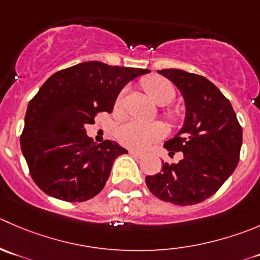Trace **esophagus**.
I'll return each instance as SVG.
<instances>
[{"label":"esophagus","mask_w":260,"mask_h":260,"mask_svg":"<svg viewBox=\"0 0 260 260\" xmlns=\"http://www.w3.org/2000/svg\"><path fill=\"white\" fill-rule=\"evenodd\" d=\"M129 155L135 156V157H142V156H143V152H141V151L131 150V151H129Z\"/></svg>","instance_id":"esophagus-1"}]
</instances>
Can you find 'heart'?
<instances>
[{"label":"heart","instance_id":"obj_1","mask_svg":"<svg viewBox=\"0 0 260 260\" xmlns=\"http://www.w3.org/2000/svg\"><path fill=\"white\" fill-rule=\"evenodd\" d=\"M142 87L148 96L158 105H166L175 98V89L169 80L160 76L146 77L142 81ZM125 90H122L117 98L115 105L119 107L124 98ZM170 119H175L173 114L169 113ZM166 129L161 123H143L138 120H127L122 123L117 129V138L123 146L129 148L142 150L151 143L157 142L165 137Z\"/></svg>","mask_w":260,"mask_h":260}]
</instances>
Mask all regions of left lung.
<instances>
[{
  "instance_id": "left-lung-1",
  "label": "left lung",
  "mask_w": 260,
  "mask_h": 260,
  "mask_svg": "<svg viewBox=\"0 0 260 260\" xmlns=\"http://www.w3.org/2000/svg\"><path fill=\"white\" fill-rule=\"evenodd\" d=\"M158 74L175 84L185 100L186 114L178 135L164 147L178 164L164 162L160 173L146 176L151 193L164 202L191 206L221 188L240 158L243 128L228 98L206 77L181 70Z\"/></svg>"
}]
</instances>
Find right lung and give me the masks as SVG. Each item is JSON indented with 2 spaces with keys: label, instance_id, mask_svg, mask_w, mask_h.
<instances>
[{
  "label": "right lung",
  "instance_id": "add662e5",
  "mask_svg": "<svg viewBox=\"0 0 260 260\" xmlns=\"http://www.w3.org/2000/svg\"><path fill=\"white\" fill-rule=\"evenodd\" d=\"M148 70L84 62L60 70L30 100L20 136L30 175L44 193L66 202H85L103 190L118 156L117 142L95 143L87 124L112 113L120 90Z\"/></svg>",
  "mask_w": 260,
  "mask_h": 260
}]
</instances>
